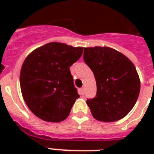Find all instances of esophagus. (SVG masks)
<instances>
[{"label": "esophagus", "mask_w": 154, "mask_h": 154, "mask_svg": "<svg viewBox=\"0 0 154 154\" xmlns=\"http://www.w3.org/2000/svg\"><path fill=\"white\" fill-rule=\"evenodd\" d=\"M79 94H81V95H84V94H85L84 88H81V89H79Z\"/></svg>", "instance_id": "1"}]
</instances>
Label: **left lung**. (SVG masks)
I'll return each instance as SVG.
<instances>
[{
  "instance_id": "8db88e82",
  "label": "left lung",
  "mask_w": 154,
  "mask_h": 154,
  "mask_svg": "<svg viewBox=\"0 0 154 154\" xmlns=\"http://www.w3.org/2000/svg\"><path fill=\"white\" fill-rule=\"evenodd\" d=\"M84 61L93 71L97 95L87 105L97 121L122 119L134 108L140 93V79L131 60L109 47L84 48Z\"/></svg>"
}]
</instances>
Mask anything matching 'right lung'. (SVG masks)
I'll return each mask as SVG.
<instances>
[{
	"label": "right lung",
	"instance_id": "add662e5",
	"mask_svg": "<svg viewBox=\"0 0 154 154\" xmlns=\"http://www.w3.org/2000/svg\"><path fill=\"white\" fill-rule=\"evenodd\" d=\"M83 47L50 42L25 58L20 73L24 101L37 117L49 122L66 119L80 97L69 67L82 55Z\"/></svg>",
	"mask_w": 154,
	"mask_h": 154
}]
</instances>
